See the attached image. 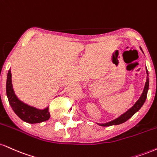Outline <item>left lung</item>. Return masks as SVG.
Segmentation results:
<instances>
[{
    "label": "left lung",
    "mask_w": 157,
    "mask_h": 157,
    "mask_svg": "<svg viewBox=\"0 0 157 157\" xmlns=\"http://www.w3.org/2000/svg\"><path fill=\"white\" fill-rule=\"evenodd\" d=\"M140 50H142V49L140 48ZM143 52V50H142ZM145 71H146L147 77H146V81H145L144 89L143 90V93L141 94V96L140 97L139 99L136 101L135 105H133L131 108H129L127 111H126L125 113H123V114L121 115L120 116H118V118H116V119L104 123V124H100V123H97L99 126H110L113 125H119V124H121L123 123L126 121L128 119H129L131 117H132L135 114L137 111L139 110L142 107L143 104L145 103V99L147 98V94H148V87H149V78H148V71L147 68L145 69Z\"/></svg>",
    "instance_id": "obj_1"
}]
</instances>
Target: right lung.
<instances>
[{"mask_svg":"<svg viewBox=\"0 0 157 157\" xmlns=\"http://www.w3.org/2000/svg\"><path fill=\"white\" fill-rule=\"evenodd\" d=\"M12 82V73L10 69L7 75L6 86V95L9 102L17 116L28 124H36L48 121L50 117L48 107L44 109H38L23 102L15 94Z\"/></svg>","mask_w":157,"mask_h":157,"instance_id":"1","label":"right lung"}]
</instances>
